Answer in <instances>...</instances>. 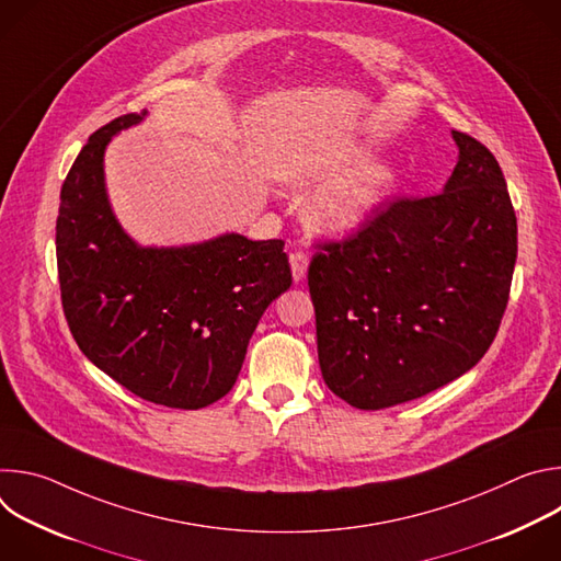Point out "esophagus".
<instances>
[{"label": "esophagus", "instance_id": "1", "mask_svg": "<svg viewBox=\"0 0 561 561\" xmlns=\"http://www.w3.org/2000/svg\"><path fill=\"white\" fill-rule=\"evenodd\" d=\"M288 262H290V271H293V279L295 282H301L306 277V271H308V257L301 253V251H295L288 255Z\"/></svg>", "mask_w": 561, "mask_h": 561}]
</instances>
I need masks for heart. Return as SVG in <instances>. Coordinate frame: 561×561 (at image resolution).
Here are the masks:
<instances>
[{"instance_id":"obj_1","label":"heart","mask_w":561,"mask_h":561,"mask_svg":"<svg viewBox=\"0 0 561 561\" xmlns=\"http://www.w3.org/2000/svg\"><path fill=\"white\" fill-rule=\"evenodd\" d=\"M368 152L351 148L337 159L319 157H293L279 169V180L293 188H306L322 184L337 173H346L366 164ZM392 184V173L377 164L362 173L359 180L346 186H329L319 191L308 204V219L322 230L348 232L370 221L383 206Z\"/></svg>"}]
</instances>
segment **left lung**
<instances>
[{
  "label": "left lung",
  "instance_id": "8db88e82",
  "mask_svg": "<svg viewBox=\"0 0 561 561\" xmlns=\"http://www.w3.org/2000/svg\"><path fill=\"white\" fill-rule=\"evenodd\" d=\"M442 193L397 199L308 268L317 357L346 404L379 411L468 373L493 344L517 217L493 152L459 130Z\"/></svg>",
  "mask_w": 561,
  "mask_h": 561
}]
</instances>
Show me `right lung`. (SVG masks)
Here are the masks:
<instances>
[{"mask_svg":"<svg viewBox=\"0 0 561 561\" xmlns=\"http://www.w3.org/2000/svg\"><path fill=\"white\" fill-rule=\"evenodd\" d=\"M146 115L93 133L61 186V304L77 346L100 370L146 402L197 411L237 381L260 317L290 288V266L282 239L221 232L141 247L126 232L108 199L104 154Z\"/></svg>","mask_w":561,"mask_h":561,"instance_id":"1","label":"right lung"}]
</instances>
